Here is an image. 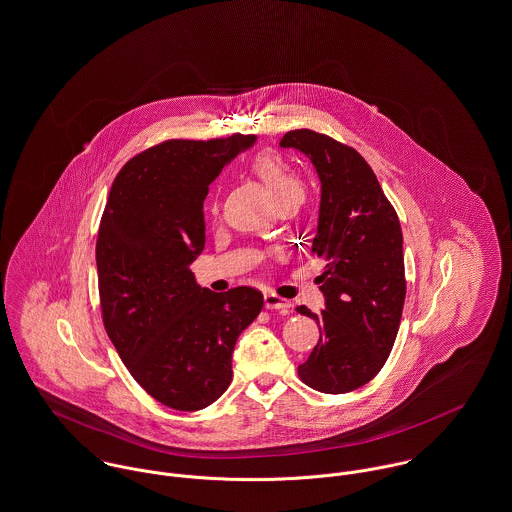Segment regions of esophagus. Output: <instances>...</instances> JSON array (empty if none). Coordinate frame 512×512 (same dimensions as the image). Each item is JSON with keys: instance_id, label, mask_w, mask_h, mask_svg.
<instances>
[{"instance_id": "1", "label": "esophagus", "mask_w": 512, "mask_h": 512, "mask_svg": "<svg viewBox=\"0 0 512 512\" xmlns=\"http://www.w3.org/2000/svg\"><path fill=\"white\" fill-rule=\"evenodd\" d=\"M265 306L269 308V310H279V312H290V302L283 298V296H279L277 292H267L265 294Z\"/></svg>"}]
</instances>
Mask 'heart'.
Instances as JSON below:
<instances>
[{"label":"heart","mask_w":512,"mask_h":512,"mask_svg":"<svg viewBox=\"0 0 512 512\" xmlns=\"http://www.w3.org/2000/svg\"><path fill=\"white\" fill-rule=\"evenodd\" d=\"M249 169L261 178L273 198L281 200L288 196H304V188L288 161L275 149H263L249 161Z\"/></svg>","instance_id":"1"}]
</instances>
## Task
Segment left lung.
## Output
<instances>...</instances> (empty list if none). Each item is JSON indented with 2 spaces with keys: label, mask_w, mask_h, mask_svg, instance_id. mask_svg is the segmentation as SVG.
<instances>
[{
  "label": "left lung",
  "mask_w": 512,
  "mask_h": 512,
  "mask_svg": "<svg viewBox=\"0 0 512 512\" xmlns=\"http://www.w3.org/2000/svg\"><path fill=\"white\" fill-rule=\"evenodd\" d=\"M281 145L300 151L322 180L312 257L326 263L318 277L326 308L296 306L322 330L298 377L320 393H349L383 369L397 340L406 296L397 212L353 147L312 129L284 133Z\"/></svg>",
  "instance_id": "1"
}]
</instances>
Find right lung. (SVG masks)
Here are the masks:
<instances>
[{"instance_id":"1","label":"right lung","mask_w":512,"mask_h":512,"mask_svg":"<svg viewBox=\"0 0 512 512\" xmlns=\"http://www.w3.org/2000/svg\"><path fill=\"white\" fill-rule=\"evenodd\" d=\"M255 141L169 139L117 172L96 241L102 322L131 377L165 406L200 410L231 383L239 334L263 310L253 286L200 288L204 198L229 159Z\"/></svg>"}]
</instances>
